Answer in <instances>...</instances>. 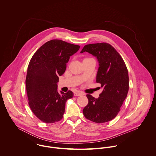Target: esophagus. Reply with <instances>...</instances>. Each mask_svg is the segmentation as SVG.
Here are the masks:
<instances>
[{
    "label": "esophagus",
    "mask_w": 156,
    "mask_h": 156,
    "mask_svg": "<svg viewBox=\"0 0 156 156\" xmlns=\"http://www.w3.org/2000/svg\"><path fill=\"white\" fill-rule=\"evenodd\" d=\"M83 94H81V93H80V92H74V94H73V95L75 96H81V95H82Z\"/></svg>",
    "instance_id": "34e87169"
}]
</instances>
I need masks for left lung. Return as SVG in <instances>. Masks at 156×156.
<instances>
[{"label":"left lung","mask_w":156,"mask_h":156,"mask_svg":"<svg viewBox=\"0 0 156 156\" xmlns=\"http://www.w3.org/2000/svg\"><path fill=\"white\" fill-rule=\"evenodd\" d=\"M89 52L99 62L96 83L103 91L98 98L87 94L88 104L83 110L85 118L96 123L113 119L120 111L129 89L128 72L124 60L117 51L107 43L84 46L81 53Z\"/></svg>","instance_id":"8db88e82"}]
</instances>
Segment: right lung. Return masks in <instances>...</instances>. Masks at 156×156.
<instances>
[{"instance_id": "1", "label": "right lung", "mask_w": 156, "mask_h": 156, "mask_svg": "<svg viewBox=\"0 0 156 156\" xmlns=\"http://www.w3.org/2000/svg\"><path fill=\"white\" fill-rule=\"evenodd\" d=\"M80 46L61 40H52L42 45L30 62L26 88L28 104L35 116L42 122L54 123L62 119L67 99L73 94L57 92V83L66 69L70 57Z\"/></svg>"}]
</instances>
